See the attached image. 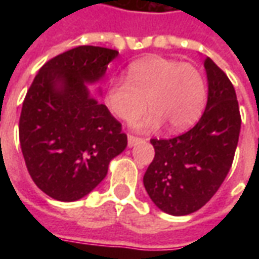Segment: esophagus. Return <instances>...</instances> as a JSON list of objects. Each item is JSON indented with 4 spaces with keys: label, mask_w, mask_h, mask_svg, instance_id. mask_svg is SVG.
I'll list each match as a JSON object with an SVG mask.
<instances>
[{
    "label": "esophagus",
    "mask_w": 259,
    "mask_h": 259,
    "mask_svg": "<svg viewBox=\"0 0 259 259\" xmlns=\"http://www.w3.org/2000/svg\"><path fill=\"white\" fill-rule=\"evenodd\" d=\"M140 141H143V139H141V137H137V136L129 135V137H127V144H129V147L136 146V144L140 143Z\"/></svg>",
    "instance_id": "esophagus-1"
}]
</instances>
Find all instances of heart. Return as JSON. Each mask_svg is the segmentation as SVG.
Segmentation results:
<instances>
[{
  "label": "heart",
  "mask_w": 259,
  "mask_h": 259,
  "mask_svg": "<svg viewBox=\"0 0 259 259\" xmlns=\"http://www.w3.org/2000/svg\"><path fill=\"white\" fill-rule=\"evenodd\" d=\"M152 108L141 123L155 129L165 122L174 132L189 129L198 120L206 101V84L200 69L163 57H147L127 69V79L116 77L105 91V105L126 123H133Z\"/></svg>",
  "instance_id": "1"
}]
</instances>
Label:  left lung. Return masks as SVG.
Listing matches in <instances>:
<instances>
[{
  "mask_svg": "<svg viewBox=\"0 0 259 259\" xmlns=\"http://www.w3.org/2000/svg\"><path fill=\"white\" fill-rule=\"evenodd\" d=\"M205 111L193 129L172 139H151L155 157L143 178L152 202L161 211L182 217L211 200L233 163L239 143L240 116L236 91L211 58Z\"/></svg>",
  "mask_w": 259,
  "mask_h": 259,
  "instance_id": "obj_1",
  "label": "left lung"
}]
</instances>
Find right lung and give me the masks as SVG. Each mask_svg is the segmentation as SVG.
<instances>
[{"label":"right lung","instance_id":"right-lung-1","mask_svg":"<svg viewBox=\"0 0 259 259\" xmlns=\"http://www.w3.org/2000/svg\"><path fill=\"white\" fill-rule=\"evenodd\" d=\"M116 50L80 46L42 65L23 101L19 141L26 168L51 198L77 201L107 176L127 146L122 124L84 83L105 76Z\"/></svg>","mask_w":259,"mask_h":259}]
</instances>
